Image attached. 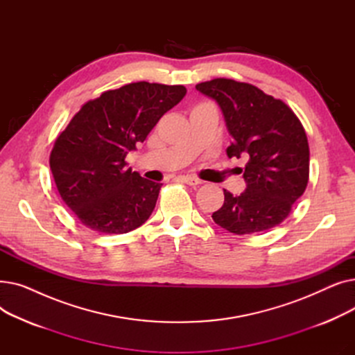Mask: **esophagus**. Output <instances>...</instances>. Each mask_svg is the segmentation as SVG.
<instances>
[{
  "label": "esophagus",
  "instance_id": "34e87169",
  "mask_svg": "<svg viewBox=\"0 0 355 355\" xmlns=\"http://www.w3.org/2000/svg\"><path fill=\"white\" fill-rule=\"evenodd\" d=\"M180 180L184 182V184H189V185H193V187H196V185L201 184V181L196 177H191V175H181Z\"/></svg>",
  "mask_w": 355,
  "mask_h": 355
}]
</instances>
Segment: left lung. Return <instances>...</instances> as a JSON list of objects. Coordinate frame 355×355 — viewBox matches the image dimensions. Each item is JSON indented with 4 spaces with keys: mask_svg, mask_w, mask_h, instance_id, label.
Instances as JSON below:
<instances>
[{
    "mask_svg": "<svg viewBox=\"0 0 355 355\" xmlns=\"http://www.w3.org/2000/svg\"><path fill=\"white\" fill-rule=\"evenodd\" d=\"M196 89L220 106L233 141L229 158L246 155L240 196L225 191L213 213L216 225L234 234H253L282 223L309 178V146L300 119L282 101L253 85L232 79L202 82Z\"/></svg>",
    "mask_w": 355,
    "mask_h": 355,
    "instance_id": "1",
    "label": "left lung"
}]
</instances>
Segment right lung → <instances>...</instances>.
<instances>
[{
    "mask_svg": "<svg viewBox=\"0 0 355 355\" xmlns=\"http://www.w3.org/2000/svg\"><path fill=\"white\" fill-rule=\"evenodd\" d=\"M181 85L137 82L89 101L58 137L50 170L66 206L82 225L107 234L142 226L161 182L142 178L125 157L185 96Z\"/></svg>",
    "mask_w": 355,
    "mask_h": 355,
    "instance_id": "add662e5",
    "label": "right lung"
}]
</instances>
